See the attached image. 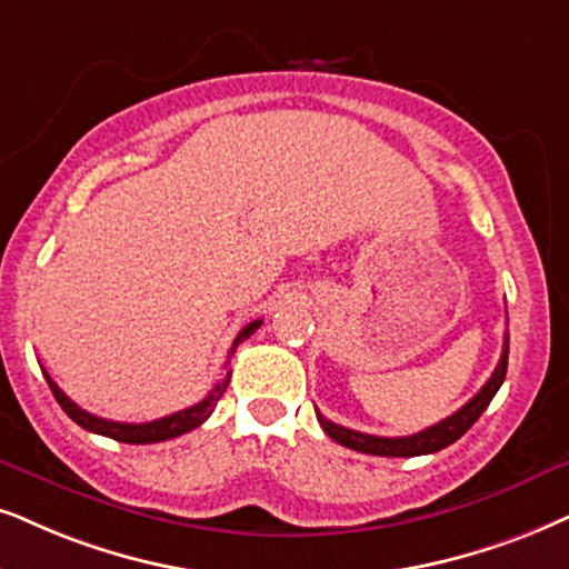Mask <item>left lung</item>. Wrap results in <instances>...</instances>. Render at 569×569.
Masks as SVG:
<instances>
[{"instance_id": "1", "label": "left lung", "mask_w": 569, "mask_h": 569, "mask_svg": "<svg viewBox=\"0 0 569 569\" xmlns=\"http://www.w3.org/2000/svg\"><path fill=\"white\" fill-rule=\"evenodd\" d=\"M507 359H509V333H505V351H501L499 365H496L493 376L486 380V386L472 397L462 409H457L455 415H449L446 420L436 422L426 430L415 436H401V438H383V436H370L359 433V430H349L343 426H336L328 417H322L318 409V422L322 430L333 438L336 443L347 446V449L362 451V455H376V457H420V455H433V451H441L446 446H451L457 438H462L467 430L476 426V420L486 412V407L491 405L501 383L507 378Z\"/></svg>"}]
</instances>
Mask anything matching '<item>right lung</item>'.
Here are the masks:
<instances>
[{
	"mask_svg": "<svg viewBox=\"0 0 569 569\" xmlns=\"http://www.w3.org/2000/svg\"><path fill=\"white\" fill-rule=\"evenodd\" d=\"M260 326H262V320H254V322H249V326H243L239 330V336H236L231 355L236 351V347H239L241 341H247V338L254 333V330ZM44 378H47L49 388H52L57 405L64 409V415H68L70 420L78 422V426L86 428V430H91V433L114 438V441H120V443H157V441H168V438L189 433V430L199 428L201 422H204L207 417L214 412V407H218L220 397L226 393L228 383H231V372H226V378H222L220 383L214 386L212 391L199 401V405H193L189 409H181V412H172L168 417H160V420H152V422H114V420H104V417L86 412V409L78 407L76 401H70L68 397H64L62 388L57 386L54 380L47 376V372H44Z\"/></svg>",
	"mask_w": 569,
	"mask_h": 569,
	"instance_id": "1",
	"label": "right lung"
}]
</instances>
